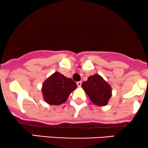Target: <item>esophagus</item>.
Wrapping results in <instances>:
<instances>
[{"label":"esophagus","mask_w":148,"mask_h":148,"mask_svg":"<svg viewBox=\"0 0 148 148\" xmlns=\"http://www.w3.org/2000/svg\"><path fill=\"white\" fill-rule=\"evenodd\" d=\"M77 87H81V85H82V82H81V81H79V82H77Z\"/></svg>","instance_id":"esophagus-1"}]
</instances>
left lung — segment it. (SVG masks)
<instances>
[{"instance_id": "1", "label": "left lung", "mask_w": 148, "mask_h": 148, "mask_svg": "<svg viewBox=\"0 0 148 148\" xmlns=\"http://www.w3.org/2000/svg\"><path fill=\"white\" fill-rule=\"evenodd\" d=\"M82 87L96 106H106L112 96L110 84L99 74L89 76L87 81L82 83Z\"/></svg>"}]
</instances>
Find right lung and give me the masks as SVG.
Here are the masks:
<instances>
[{
  "mask_svg": "<svg viewBox=\"0 0 148 148\" xmlns=\"http://www.w3.org/2000/svg\"><path fill=\"white\" fill-rule=\"evenodd\" d=\"M77 84L71 78L55 72L43 82L42 93L44 100L49 105H60L66 102Z\"/></svg>",
  "mask_w": 148,
  "mask_h": 148,
  "instance_id": "right-lung-1",
  "label": "right lung"
}]
</instances>
